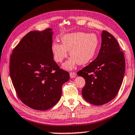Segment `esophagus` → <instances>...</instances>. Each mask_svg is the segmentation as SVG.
I'll return each mask as SVG.
<instances>
[{"label": "esophagus", "mask_w": 135, "mask_h": 135, "mask_svg": "<svg viewBox=\"0 0 135 135\" xmlns=\"http://www.w3.org/2000/svg\"><path fill=\"white\" fill-rule=\"evenodd\" d=\"M76 74L75 72H70V76L71 78H74L76 77Z\"/></svg>", "instance_id": "esophagus-1"}]
</instances>
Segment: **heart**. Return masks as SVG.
<instances>
[{"mask_svg": "<svg viewBox=\"0 0 135 135\" xmlns=\"http://www.w3.org/2000/svg\"><path fill=\"white\" fill-rule=\"evenodd\" d=\"M62 44L54 42L51 46V52L55 62L62 63L67 57H71L63 67L66 70L74 69L77 64H88L93 59L99 46V39L96 34L84 32L68 33L61 37Z\"/></svg>", "mask_w": 135, "mask_h": 135, "instance_id": "obj_1", "label": "heart"}]
</instances>
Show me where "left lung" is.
Listing matches in <instances>:
<instances>
[{"mask_svg":"<svg viewBox=\"0 0 135 135\" xmlns=\"http://www.w3.org/2000/svg\"><path fill=\"white\" fill-rule=\"evenodd\" d=\"M102 42L98 57L77 73L83 77V98L89 103L101 105L110 102L118 94L123 82L125 61L116 39L102 31Z\"/></svg>","mask_w":135,"mask_h":135,"instance_id":"8db88e82","label":"left lung"}]
</instances>
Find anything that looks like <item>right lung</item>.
Instances as JSON below:
<instances>
[{"label": "right lung", "instance_id": "add662e5", "mask_svg": "<svg viewBox=\"0 0 135 135\" xmlns=\"http://www.w3.org/2000/svg\"><path fill=\"white\" fill-rule=\"evenodd\" d=\"M30 31L21 39L10 57V75L18 96L27 106L46 110L62 96V86L69 80L51 52L53 31Z\"/></svg>", "mask_w": 135, "mask_h": 135}]
</instances>
